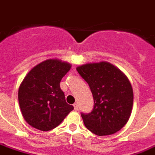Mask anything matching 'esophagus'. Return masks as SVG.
I'll return each instance as SVG.
<instances>
[{"label": "esophagus", "instance_id": "34e87169", "mask_svg": "<svg viewBox=\"0 0 155 155\" xmlns=\"http://www.w3.org/2000/svg\"><path fill=\"white\" fill-rule=\"evenodd\" d=\"M74 109H75V110H78V109H79V106H78L77 103L74 104Z\"/></svg>", "mask_w": 155, "mask_h": 155}]
</instances>
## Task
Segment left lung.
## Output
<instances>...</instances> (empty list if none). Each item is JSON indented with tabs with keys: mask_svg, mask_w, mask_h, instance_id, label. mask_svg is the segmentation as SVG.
I'll return each instance as SVG.
<instances>
[{
	"mask_svg": "<svg viewBox=\"0 0 155 155\" xmlns=\"http://www.w3.org/2000/svg\"><path fill=\"white\" fill-rule=\"evenodd\" d=\"M93 93V110L81 113L85 127L97 136L120 131L128 121L133 104L129 80L117 67L106 62L88 63L76 68Z\"/></svg>",
	"mask_w": 155,
	"mask_h": 155,
	"instance_id": "left-lung-1",
	"label": "left lung"
}]
</instances>
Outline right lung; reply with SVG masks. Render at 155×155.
Instances as JSON below:
<instances>
[{
  "label": "right lung",
  "mask_w": 155,
  "mask_h": 155,
  "mask_svg": "<svg viewBox=\"0 0 155 155\" xmlns=\"http://www.w3.org/2000/svg\"><path fill=\"white\" fill-rule=\"evenodd\" d=\"M71 64L49 59L33 67L18 89V102L22 116L28 124L41 131L58 126L74 107L66 102L60 88L62 77Z\"/></svg>",
  "instance_id": "add662e5"
}]
</instances>
